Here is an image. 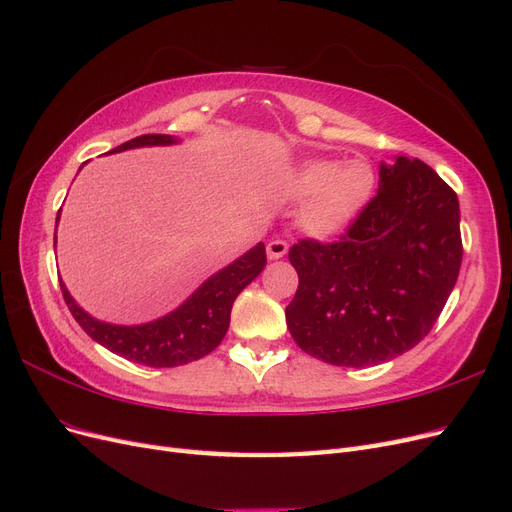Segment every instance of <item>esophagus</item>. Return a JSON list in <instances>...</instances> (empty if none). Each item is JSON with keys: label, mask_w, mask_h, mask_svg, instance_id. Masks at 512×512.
Returning <instances> with one entry per match:
<instances>
[{"label": "esophagus", "mask_w": 512, "mask_h": 512, "mask_svg": "<svg viewBox=\"0 0 512 512\" xmlns=\"http://www.w3.org/2000/svg\"><path fill=\"white\" fill-rule=\"evenodd\" d=\"M288 252V243L284 239H273L267 243V256L269 260H277V258H284Z\"/></svg>", "instance_id": "1"}]
</instances>
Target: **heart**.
I'll return each mask as SVG.
<instances>
[{"label":"heart","instance_id":"heart-1","mask_svg":"<svg viewBox=\"0 0 512 512\" xmlns=\"http://www.w3.org/2000/svg\"><path fill=\"white\" fill-rule=\"evenodd\" d=\"M374 183V168L365 160H309L292 170L286 192L305 198L299 226L309 237L327 239L352 224L374 192Z\"/></svg>","mask_w":512,"mask_h":512}]
</instances>
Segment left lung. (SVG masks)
Segmentation results:
<instances>
[{
    "instance_id": "8db88e82",
    "label": "left lung",
    "mask_w": 512,
    "mask_h": 512,
    "mask_svg": "<svg viewBox=\"0 0 512 512\" xmlns=\"http://www.w3.org/2000/svg\"><path fill=\"white\" fill-rule=\"evenodd\" d=\"M459 200L436 170L399 156L380 190L333 243L288 252L299 288L286 307L297 346L337 367L408 352L431 331L461 267Z\"/></svg>"
}]
</instances>
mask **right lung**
Listing matches in <instances>:
<instances>
[{"label": "right lung", "mask_w": 512, "mask_h": 512, "mask_svg": "<svg viewBox=\"0 0 512 512\" xmlns=\"http://www.w3.org/2000/svg\"><path fill=\"white\" fill-rule=\"evenodd\" d=\"M175 143H179L177 138L168 134H143L108 153ZM265 265V243H258L250 252H245L241 258L230 262L228 267L211 275L205 284H200L192 297L183 301L175 312L147 324H134V327L102 322L89 316L70 297L66 284L59 282V286L74 320L81 324V329L94 342L132 363H141L147 367H177L203 359L205 354L220 346L230 324L232 303H235L239 292L247 284L256 280Z\"/></svg>", "instance_id": "add662e5"}]
</instances>
